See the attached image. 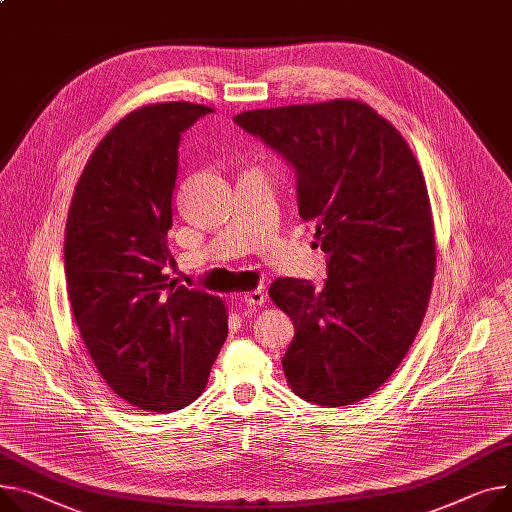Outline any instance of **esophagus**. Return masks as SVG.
I'll return each mask as SVG.
<instances>
[{
  "label": "esophagus",
  "mask_w": 512,
  "mask_h": 512,
  "mask_svg": "<svg viewBox=\"0 0 512 512\" xmlns=\"http://www.w3.org/2000/svg\"><path fill=\"white\" fill-rule=\"evenodd\" d=\"M242 299L248 303V305H262L266 301V293L262 289H252V291H246L242 295Z\"/></svg>",
  "instance_id": "esophagus-1"
}]
</instances>
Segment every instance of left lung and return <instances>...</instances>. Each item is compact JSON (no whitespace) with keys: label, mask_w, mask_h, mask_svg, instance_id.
I'll list each match as a JSON object with an SVG mask.
<instances>
[{"label":"left lung","mask_w":512,"mask_h":512,"mask_svg":"<svg viewBox=\"0 0 512 512\" xmlns=\"http://www.w3.org/2000/svg\"><path fill=\"white\" fill-rule=\"evenodd\" d=\"M295 168L299 215L328 254L318 291L277 279L268 295L293 320L283 369L326 408L369 398L398 369L430 299L435 223L416 157L369 104L330 100L233 116Z\"/></svg>","instance_id":"left-lung-1"}]
</instances>
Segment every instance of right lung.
I'll return each instance as SVG.
<instances>
[{
  "mask_svg": "<svg viewBox=\"0 0 512 512\" xmlns=\"http://www.w3.org/2000/svg\"><path fill=\"white\" fill-rule=\"evenodd\" d=\"M213 108L147 104L96 145L65 225L73 318L108 387L172 412L201 396L227 338L223 299L170 281L172 192L180 133Z\"/></svg>",
  "mask_w": 512,
  "mask_h": 512,
  "instance_id": "obj_1",
  "label": "right lung"
}]
</instances>
